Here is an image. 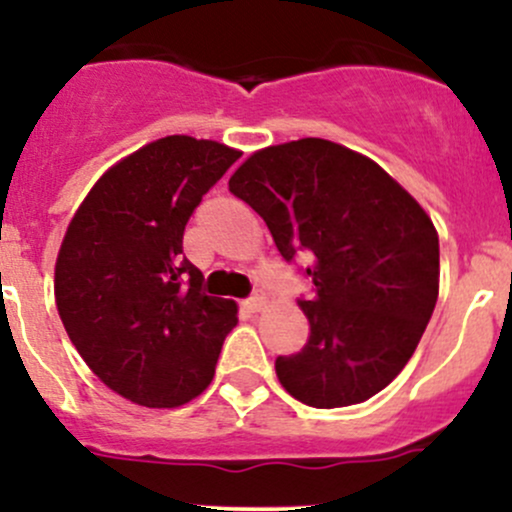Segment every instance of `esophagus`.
Masks as SVG:
<instances>
[{
	"instance_id": "obj_1",
	"label": "esophagus",
	"mask_w": 512,
	"mask_h": 512,
	"mask_svg": "<svg viewBox=\"0 0 512 512\" xmlns=\"http://www.w3.org/2000/svg\"><path fill=\"white\" fill-rule=\"evenodd\" d=\"M245 306H247V311H252V313L262 311V308L267 306V299H265V294H255V296H250V299L245 301Z\"/></svg>"
}]
</instances>
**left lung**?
Segmentation results:
<instances>
[{
  "instance_id": "obj_1",
  "label": "left lung",
  "mask_w": 512,
  "mask_h": 512,
  "mask_svg": "<svg viewBox=\"0 0 512 512\" xmlns=\"http://www.w3.org/2000/svg\"><path fill=\"white\" fill-rule=\"evenodd\" d=\"M228 189L260 213L284 260L311 257L316 294L299 301L311 333L277 357L279 384L313 408L386 389L440 294V240L423 206L367 155L323 138L257 150Z\"/></svg>"
}]
</instances>
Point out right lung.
Here are the masks:
<instances>
[{"label": "right lung", "instance_id": "1", "mask_svg": "<svg viewBox=\"0 0 512 512\" xmlns=\"http://www.w3.org/2000/svg\"><path fill=\"white\" fill-rule=\"evenodd\" d=\"M240 150L167 136L111 165L72 216L55 262V303L87 367L145 408L206 391L238 303L201 294L182 257L196 206Z\"/></svg>", "mask_w": 512, "mask_h": 512}]
</instances>
